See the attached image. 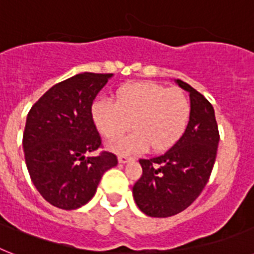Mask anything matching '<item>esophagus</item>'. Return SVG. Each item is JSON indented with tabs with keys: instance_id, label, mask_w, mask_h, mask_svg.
<instances>
[{
	"instance_id": "obj_1",
	"label": "esophagus",
	"mask_w": 254,
	"mask_h": 254,
	"mask_svg": "<svg viewBox=\"0 0 254 254\" xmlns=\"http://www.w3.org/2000/svg\"><path fill=\"white\" fill-rule=\"evenodd\" d=\"M117 159H119V163H127V162H130L131 158L127 155H119Z\"/></svg>"
}]
</instances>
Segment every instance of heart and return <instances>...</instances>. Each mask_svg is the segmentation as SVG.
Instances as JSON below:
<instances>
[{"label":"heart","instance_id":"1","mask_svg":"<svg viewBox=\"0 0 254 254\" xmlns=\"http://www.w3.org/2000/svg\"><path fill=\"white\" fill-rule=\"evenodd\" d=\"M190 113V102L183 90L151 82L124 84L116 91L115 102L98 96L90 107L95 129L107 139L124 133L131 121L134 131L109 143L119 152L172 147L187 131Z\"/></svg>","mask_w":254,"mask_h":254}]
</instances>
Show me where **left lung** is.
Returning a JSON list of instances; mask_svg holds the SVG:
<instances>
[{
  "label": "left lung",
  "mask_w": 254,
  "mask_h": 254,
  "mask_svg": "<svg viewBox=\"0 0 254 254\" xmlns=\"http://www.w3.org/2000/svg\"><path fill=\"white\" fill-rule=\"evenodd\" d=\"M175 82L190 98L187 131L162 155L139 159L142 176L133 187L139 210L154 218L176 215L197 199L209 181L219 143L213 106L188 83Z\"/></svg>",
  "instance_id": "8db88e82"
}]
</instances>
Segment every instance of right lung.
Returning a JSON list of instances; mask_svg holds the SVG:
<instances>
[{"instance_id":"1","label":"right lung","mask_w":254,"mask_h":254,"mask_svg":"<svg viewBox=\"0 0 254 254\" xmlns=\"http://www.w3.org/2000/svg\"><path fill=\"white\" fill-rule=\"evenodd\" d=\"M113 74L82 73L55 84L27 115L23 133L26 166L35 188L51 205L74 210L94 197L117 156L102 151L90 107Z\"/></svg>"}]
</instances>
